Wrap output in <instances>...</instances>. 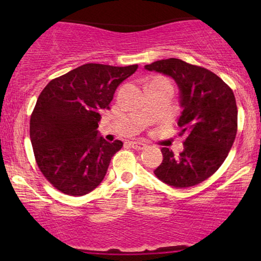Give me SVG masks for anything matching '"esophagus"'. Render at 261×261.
I'll return each mask as SVG.
<instances>
[{
	"label": "esophagus",
	"instance_id": "obj_1",
	"mask_svg": "<svg viewBox=\"0 0 261 261\" xmlns=\"http://www.w3.org/2000/svg\"><path fill=\"white\" fill-rule=\"evenodd\" d=\"M130 146L135 149H144L146 147V144L142 141H132Z\"/></svg>",
	"mask_w": 261,
	"mask_h": 261
}]
</instances>
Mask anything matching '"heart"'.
I'll list each match as a JSON object with an SVG mask.
<instances>
[{
  "label": "heart",
  "mask_w": 261,
  "mask_h": 261,
  "mask_svg": "<svg viewBox=\"0 0 261 261\" xmlns=\"http://www.w3.org/2000/svg\"><path fill=\"white\" fill-rule=\"evenodd\" d=\"M156 81H166V80H164V78H162V77H155V78H153L149 83H152V82H156Z\"/></svg>",
  "instance_id": "obj_1"
}]
</instances>
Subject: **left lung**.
Returning <instances> with one entry per match:
<instances>
[{
	"mask_svg": "<svg viewBox=\"0 0 261 261\" xmlns=\"http://www.w3.org/2000/svg\"><path fill=\"white\" fill-rule=\"evenodd\" d=\"M148 71L172 77L179 87V135L184 151L176 156L163 147V163L154 174L174 188L202 183L226 160L238 132V107L233 90L208 69L169 58L145 65Z\"/></svg>",
	"mask_w": 261,
	"mask_h": 261,
	"instance_id": "obj_1",
	"label": "left lung"
}]
</instances>
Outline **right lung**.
<instances>
[{
  "label": "right lung",
  "mask_w": 261,
  "mask_h": 261,
  "mask_svg": "<svg viewBox=\"0 0 261 261\" xmlns=\"http://www.w3.org/2000/svg\"><path fill=\"white\" fill-rule=\"evenodd\" d=\"M138 65L89 63L52 80L39 95L30 121L35 162L52 187L83 196L105 178L122 141L98 135L103 109H110L116 88Z\"/></svg>",
  "instance_id": "add662e5"
}]
</instances>
